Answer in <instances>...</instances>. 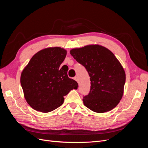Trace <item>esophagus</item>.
Instances as JSON below:
<instances>
[{
  "label": "esophagus",
  "instance_id": "34e87169",
  "mask_svg": "<svg viewBox=\"0 0 148 148\" xmlns=\"http://www.w3.org/2000/svg\"><path fill=\"white\" fill-rule=\"evenodd\" d=\"M74 79L75 80L76 82H77L78 83V77H74Z\"/></svg>",
  "mask_w": 148,
  "mask_h": 148
}]
</instances>
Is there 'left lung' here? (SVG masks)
<instances>
[{"label": "left lung", "mask_w": 148, "mask_h": 148, "mask_svg": "<svg viewBox=\"0 0 148 148\" xmlns=\"http://www.w3.org/2000/svg\"><path fill=\"white\" fill-rule=\"evenodd\" d=\"M70 52L90 77V91L83 97L84 105L97 113L113 109L123 96L126 78L123 66L114 53L98 44L73 49Z\"/></svg>", "instance_id": "obj_1"}]
</instances>
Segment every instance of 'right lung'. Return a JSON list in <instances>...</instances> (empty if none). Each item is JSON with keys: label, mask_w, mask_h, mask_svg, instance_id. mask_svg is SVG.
Instances as JSON below:
<instances>
[{"label": "right lung", "mask_w": 148, "mask_h": 148, "mask_svg": "<svg viewBox=\"0 0 148 148\" xmlns=\"http://www.w3.org/2000/svg\"><path fill=\"white\" fill-rule=\"evenodd\" d=\"M66 55L64 49L46 48L34 54L21 74L20 83L28 104L46 113L60 107L77 82L68 77L69 69L60 68Z\"/></svg>", "instance_id": "right-lung-1"}]
</instances>
